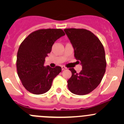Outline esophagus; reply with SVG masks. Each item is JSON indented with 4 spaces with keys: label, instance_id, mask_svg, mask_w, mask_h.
<instances>
[{
    "label": "esophagus",
    "instance_id": "esophagus-1",
    "mask_svg": "<svg viewBox=\"0 0 124 124\" xmlns=\"http://www.w3.org/2000/svg\"><path fill=\"white\" fill-rule=\"evenodd\" d=\"M67 69V68H66L65 67V66H62V70H66Z\"/></svg>",
    "mask_w": 124,
    "mask_h": 124
}]
</instances>
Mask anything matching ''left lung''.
Returning a JSON list of instances; mask_svg holds the SVG:
<instances>
[{
    "mask_svg": "<svg viewBox=\"0 0 124 124\" xmlns=\"http://www.w3.org/2000/svg\"><path fill=\"white\" fill-rule=\"evenodd\" d=\"M74 49V57L82 66L77 73L70 68L72 76L68 80V87L72 93L84 95L99 85L106 68L105 51L102 43L92 32L85 29H65Z\"/></svg>",
    "mask_w": 124,
    "mask_h": 124,
    "instance_id": "1",
    "label": "left lung"
}]
</instances>
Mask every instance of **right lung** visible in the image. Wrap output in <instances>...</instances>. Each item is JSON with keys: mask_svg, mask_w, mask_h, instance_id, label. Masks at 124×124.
I'll return each mask as SVG.
<instances>
[{"mask_svg": "<svg viewBox=\"0 0 124 124\" xmlns=\"http://www.w3.org/2000/svg\"><path fill=\"white\" fill-rule=\"evenodd\" d=\"M61 29H42L32 32L20 46L17 52V74L22 85L33 94L47 92L53 79L61 72V67H45V58L55 41L65 35Z\"/></svg>", "mask_w": 124, "mask_h": 124, "instance_id": "right-lung-1", "label": "right lung"}]
</instances>
